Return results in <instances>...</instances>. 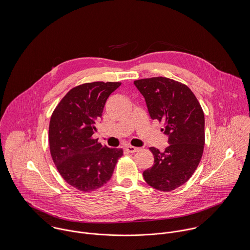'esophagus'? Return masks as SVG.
<instances>
[{
	"mask_svg": "<svg viewBox=\"0 0 250 250\" xmlns=\"http://www.w3.org/2000/svg\"><path fill=\"white\" fill-rule=\"evenodd\" d=\"M126 150H127L128 152H130V153H135V152H138V151L140 150V148L135 147V146H132V145H128V146L126 147Z\"/></svg>",
	"mask_w": 250,
	"mask_h": 250,
	"instance_id": "34e87169",
	"label": "esophagus"
}]
</instances>
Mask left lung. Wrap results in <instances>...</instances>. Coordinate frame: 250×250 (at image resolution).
I'll use <instances>...</instances> for the list:
<instances>
[{"instance_id":"1","label":"left lung","mask_w":250,"mask_h":250,"mask_svg":"<svg viewBox=\"0 0 250 250\" xmlns=\"http://www.w3.org/2000/svg\"><path fill=\"white\" fill-rule=\"evenodd\" d=\"M143 94L152 119L164 122L168 137L165 151L150 147L154 165L143 171L152 188L170 191L191 177L201 160L205 144V118L192 91L184 83L165 77L134 82Z\"/></svg>"}]
</instances>
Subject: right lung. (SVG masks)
Here are the masks:
<instances>
[{"label":"right lung","instance_id":"obj_1","mask_svg":"<svg viewBox=\"0 0 250 250\" xmlns=\"http://www.w3.org/2000/svg\"><path fill=\"white\" fill-rule=\"evenodd\" d=\"M120 84L94 82L78 85L62 99L51 116V156L62 178L81 191L103 187L123 155L121 148H108L92 139L108 96Z\"/></svg>","mask_w":250,"mask_h":250}]
</instances>
